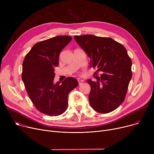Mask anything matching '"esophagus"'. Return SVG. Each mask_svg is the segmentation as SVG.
I'll return each instance as SVG.
<instances>
[{"instance_id":"34e87169","label":"esophagus","mask_w":154,"mask_h":154,"mask_svg":"<svg viewBox=\"0 0 154 154\" xmlns=\"http://www.w3.org/2000/svg\"><path fill=\"white\" fill-rule=\"evenodd\" d=\"M78 82H79V85H81L84 82V79H80V78H79V79H78Z\"/></svg>"}]
</instances>
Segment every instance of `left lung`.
I'll return each instance as SVG.
<instances>
[{
	"mask_svg": "<svg viewBox=\"0 0 154 154\" xmlns=\"http://www.w3.org/2000/svg\"><path fill=\"white\" fill-rule=\"evenodd\" d=\"M77 43L91 58L90 67L103 72L97 81L88 79L91 90L88 99L101 114L112 112L124 102L132 79V60L123 45L110 37L75 35Z\"/></svg>",
	"mask_w": 154,
	"mask_h": 154,
	"instance_id": "1",
	"label": "left lung"
}]
</instances>
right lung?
I'll return each instance as SVG.
<instances>
[{
  "label": "right lung",
  "instance_id": "1",
  "mask_svg": "<svg viewBox=\"0 0 154 154\" xmlns=\"http://www.w3.org/2000/svg\"><path fill=\"white\" fill-rule=\"evenodd\" d=\"M71 40L70 36L58 35L39 42L22 63V79L29 98L38 111L47 116L63 114L68 106L69 92L79 85L73 77L54 83L60 53Z\"/></svg>",
  "mask_w": 154,
  "mask_h": 154
}]
</instances>
